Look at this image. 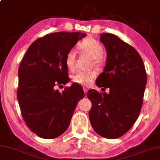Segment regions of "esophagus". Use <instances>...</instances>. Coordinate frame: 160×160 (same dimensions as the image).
<instances>
[{"mask_svg":"<svg viewBox=\"0 0 160 160\" xmlns=\"http://www.w3.org/2000/svg\"><path fill=\"white\" fill-rule=\"evenodd\" d=\"M83 90H84V92H85V94L86 95L87 94V92H88V89L86 88H83Z\"/></svg>","mask_w":160,"mask_h":160,"instance_id":"esophagus-1","label":"esophagus"}]
</instances>
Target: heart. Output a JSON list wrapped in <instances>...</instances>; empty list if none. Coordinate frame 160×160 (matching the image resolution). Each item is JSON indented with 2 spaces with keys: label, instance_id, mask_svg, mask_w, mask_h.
<instances>
[{
  "label": "heart",
  "instance_id": "1",
  "mask_svg": "<svg viewBox=\"0 0 160 160\" xmlns=\"http://www.w3.org/2000/svg\"><path fill=\"white\" fill-rule=\"evenodd\" d=\"M80 48L93 59V64L100 67L102 64L101 57L103 54V46L92 38H88L79 45ZM65 62L69 70L73 71L75 69V52L70 49L67 52ZM97 77L95 71H80L72 77L73 82L81 85H89Z\"/></svg>",
  "mask_w": 160,
  "mask_h": 160
}]
</instances>
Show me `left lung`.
Wrapping results in <instances>:
<instances>
[{
    "label": "left lung",
    "instance_id": "obj_1",
    "mask_svg": "<svg viewBox=\"0 0 160 160\" xmlns=\"http://www.w3.org/2000/svg\"><path fill=\"white\" fill-rule=\"evenodd\" d=\"M100 41L107 52L103 72L95 82L110 92L88 90L92 103L89 118L92 128L107 139H117L128 132L139 117L147 84V73L141 56L117 36L103 33Z\"/></svg>",
    "mask_w": 160,
    "mask_h": 160
}]
</instances>
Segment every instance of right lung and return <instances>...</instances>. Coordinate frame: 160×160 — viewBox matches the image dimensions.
Returning a JSON list of instances; mask_svg holds the SVG:
<instances>
[{
    "label": "right lung",
    "instance_id": "right-lung-1",
    "mask_svg": "<svg viewBox=\"0 0 160 160\" xmlns=\"http://www.w3.org/2000/svg\"><path fill=\"white\" fill-rule=\"evenodd\" d=\"M86 36L81 32H55L40 37L28 47L21 62L17 98L26 124L44 139H54L65 132L82 88L72 84L59 92L56 86L69 82L67 52Z\"/></svg>",
    "mask_w": 160,
    "mask_h": 160
}]
</instances>
